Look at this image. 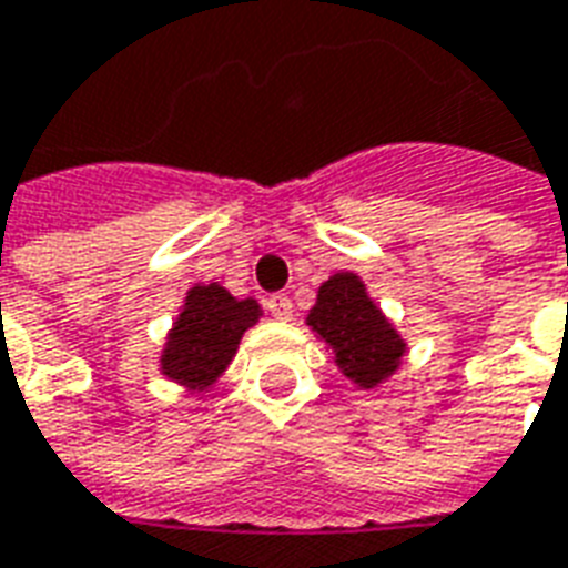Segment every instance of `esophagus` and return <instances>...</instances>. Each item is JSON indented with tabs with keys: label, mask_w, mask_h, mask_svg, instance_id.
Returning a JSON list of instances; mask_svg holds the SVG:
<instances>
[{
	"label": "esophagus",
	"mask_w": 568,
	"mask_h": 568,
	"mask_svg": "<svg viewBox=\"0 0 568 568\" xmlns=\"http://www.w3.org/2000/svg\"><path fill=\"white\" fill-rule=\"evenodd\" d=\"M266 311H270L275 320H290V316H293V302H290V296L278 293V296L266 298Z\"/></svg>",
	"instance_id": "34e87169"
}]
</instances>
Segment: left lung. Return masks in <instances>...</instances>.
Listing matches in <instances>:
<instances>
[{
	"label": "left lung",
	"instance_id": "1",
	"mask_svg": "<svg viewBox=\"0 0 568 568\" xmlns=\"http://www.w3.org/2000/svg\"><path fill=\"white\" fill-rule=\"evenodd\" d=\"M307 325H314V332L332 344L341 371L362 388H373L397 371L403 341L353 272H337L325 281L307 314Z\"/></svg>",
	"mask_w": 568,
	"mask_h": 568
}]
</instances>
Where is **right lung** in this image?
<instances>
[{
    "label": "right lung",
    "mask_w": 568,
    "mask_h": 568,
    "mask_svg": "<svg viewBox=\"0 0 568 568\" xmlns=\"http://www.w3.org/2000/svg\"><path fill=\"white\" fill-rule=\"evenodd\" d=\"M257 311L261 307L254 298L240 302L219 284L192 287L169 337L162 373L192 388L213 385L234 358L245 328L257 323Z\"/></svg>",
    "instance_id": "right-lung-1"
}]
</instances>
